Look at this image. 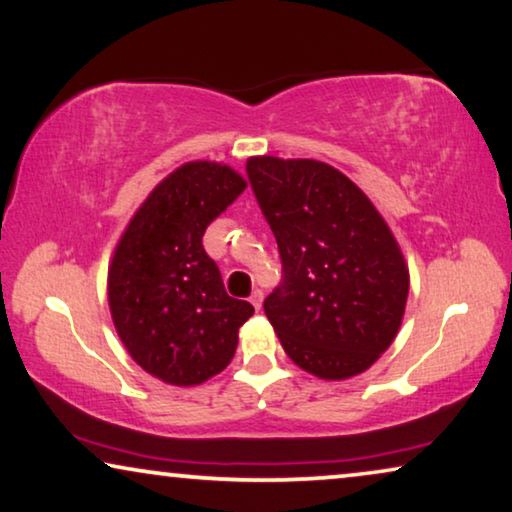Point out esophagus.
I'll use <instances>...</instances> for the list:
<instances>
[{"instance_id":"1","label":"esophagus","mask_w":512,"mask_h":512,"mask_svg":"<svg viewBox=\"0 0 512 512\" xmlns=\"http://www.w3.org/2000/svg\"><path fill=\"white\" fill-rule=\"evenodd\" d=\"M249 302H251V305H254V309H256V311L261 309V305H263V291H261V288H256V291L251 293Z\"/></svg>"}]
</instances>
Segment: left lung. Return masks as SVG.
<instances>
[{
  "instance_id": "obj_1",
  "label": "left lung",
  "mask_w": 512,
  "mask_h": 512,
  "mask_svg": "<svg viewBox=\"0 0 512 512\" xmlns=\"http://www.w3.org/2000/svg\"><path fill=\"white\" fill-rule=\"evenodd\" d=\"M247 177L281 258L265 298L295 365L328 381L365 372L402 323L409 270L369 198L328 164L249 159Z\"/></svg>"
}]
</instances>
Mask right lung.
<instances>
[{
	"label": "right lung",
	"instance_id": "1",
	"mask_svg": "<svg viewBox=\"0 0 512 512\" xmlns=\"http://www.w3.org/2000/svg\"><path fill=\"white\" fill-rule=\"evenodd\" d=\"M247 189L228 166L191 161L140 205L117 244L108 302L117 335L145 372L198 385L226 369L238 330L254 314L231 298L207 256V226Z\"/></svg>",
	"mask_w": 512,
	"mask_h": 512
}]
</instances>
